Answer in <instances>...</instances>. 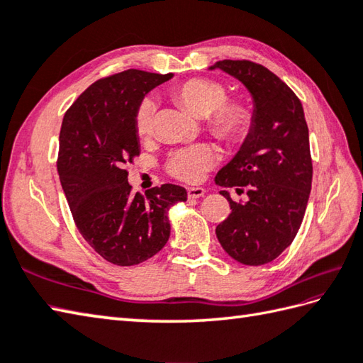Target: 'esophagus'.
Here are the masks:
<instances>
[{
	"instance_id": "obj_1",
	"label": "esophagus",
	"mask_w": 363,
	"mask_h": 363,
	"mask_svg": "<svg viewBox=\"0 0 363 363\" xmlns=\"http://www.w3.org/2000/svg\"><path fill=\"white\" fill-rule=\"evenodd\" d=\"M206 190L203 187H189L187 189V195L190 199H196V198H201L204 196Z\"/></svg>"
}]
</instances>
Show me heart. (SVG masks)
<instances>
[{
    "mask_svg": "<svg viewBox=\"0 0 363 363\" xmlns=\"http://www.w3.org/2000/svg\"><path fill=\"white\" fill-rule=\"evenodd\" d=\"M172 95L189 112L196 117H206L211 133L225 142H238L248 134L252 112L243 99L226 98V89L221 82L209 78H194L177 84ZM156 103L152 98H143L134 117L135 133L140 138L152 130ZM217 160V152L209 145H194L174 151L167 162V172L176 179L196 182L203 173Z\"/></svg>",
    "mask_w": 363,
    "mask_h": 363,
    "instance_id": "heart-1",
    "label": "heart"
}]
</instances>
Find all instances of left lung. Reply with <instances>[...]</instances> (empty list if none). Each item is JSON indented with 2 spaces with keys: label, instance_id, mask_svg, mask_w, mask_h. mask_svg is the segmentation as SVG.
<instances>
[{
  "label": "left lung",
  "instance_id": "8db88e82",
  "mask_svg": "<svg viewBox=\"0 0 363 363\" xmlns=\"http://www.w3.org/2000/svg\"><path fill=\"white\" fill-rule=\"evenodd\" d=\"M240 81L252 98V121L235 156L215 176L220 187H246V201L221 190L230 213L215 234L230 257L265 265L291 245L312 189L309 128L303 104L287 84L251 60H218L209 70Z\"/></svg>",
  "mask_w": 363,
  "mask_h": 363
}]
</instances>
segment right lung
I'll return each instance as SVG.
<instances>
[{"mask_svg": "<svg viewBox=\"0 0 363 363\" xmlns=\"http://www.w3.org/2000/svg\"><path fill=\"white\" fill-rule=\"evenodd\" d=\"M173 73L142 70L107 76L64 115L57 172L73 220L86 242L113 265L142 264L169 238V207L187 190L164 184L146 196L130 194L125 165L140 152L134 117L145 95Z\"/></svg>", "mask_w": 363, "mask_h": 363, "instance_id": "obj_1", "label": "right lung"}]
</instances>
